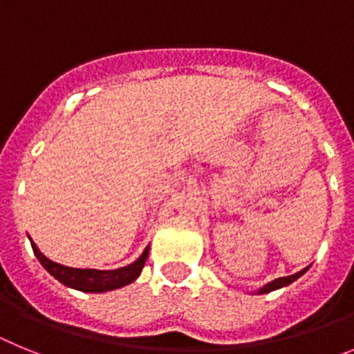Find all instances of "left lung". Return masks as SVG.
Wrapping results in <instances>:
<instances>
[{"instance_id": "left-lung-1", "label": "left lung", "mask_w": 354, "mask_h": 354, "mask_svg": "<svg viewBox=\"0 0 354 354\" xmlns=\"http://www.w3.org/2000/svg\"><path fill=\"white\" fill-rule=\"evenodd\" d=\"M308 268H310V266H308ZM308 268H305V270L298 271V273L290 274V277H280V278H277V280H273V282L266 283L264 287H261V289L257 290V294H266V292H271V290H277V289H282V287H287V286H289V283L296 282V280H298V278L301 277V274H305Z\"/></svg>"}]
</instances>
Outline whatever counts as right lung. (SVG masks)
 I'll use <instances>...</instances> for the list:
<instances>
[{"mask_svg":"<svg viewBox=\"0 0 354 354\" xmlns=\"http://www.w3.org/2000/svg\"><path fill=\"white\" fill-rule=\"evenodd\" d=\"M31 248H33V253H35V257L39 259L40 264L44 266V270L48 271L49 274H53L64 286L72 287L76 290H83V292H108V290L129 286L140 277L147 257H149V246H147L142 255L133 264L118 268V270H77V268H68V266H62L58 262L49 261L33 241H31Z\"/></svg>","mask_w":354,"mask_h":354,"instance_id":"1","label":"right lung"}]
</instances>
